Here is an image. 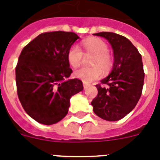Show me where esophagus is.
I'll return each instance as SVG.
<instances>
[{
  "label": "esophagus",
  "mask_w": 160,
  "mask_h": 160,
  "mask_svg": "<svg viewBox=\"0 0 160 160\" xmlns=\"http://www.w3.org/2000/svg\"><path fill=\"white\" fill-rule=\"evenodd\" d=\"M83 86H84V89H87L88 87V84H86V83H83Z\"/></svg>",
  "instance_id": "34e87169"
}]
</instances>
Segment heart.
<instances>
[{"instance_id":"b5f03b06","label":"heart","mask_w":160,"mask_h":160,"mask_svg":"<svg viewBox=\"0 0 160 160\" xmlns=\"http://www.w3.org/2000/svg\"><path fill=\"white\" fill-rule=\"evenodd\" d=\"M83 47L86 54L94 55L92 59V65L95 67H82L74 72V76L85 83H90L99 79L102 76V71H106L111 65L109 56V48L105 42L99 38H93L83 42ZM84 54L78 46H72L68 52V61L73 68H76L81 63Z\"/></svg>"}]
</instances>
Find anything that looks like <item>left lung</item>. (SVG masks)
I'll return each instance as SVG.
<instances>
[{
    "label": "left lung",
    "instance_id": "8db88e82",
    "mask_svg": "<svg viewBox=\"0 0 160 160\" xmlns=\"http://www.w3.org/2000/svg\"><path fill=\"white\" fill-rule=\"evenodd\" d=\"M109 41L113 51L110 73L96 85L97 97L92 101L94 113L104 120L115 122L130 113L141 97L144 82L142 56L124 36L101 32L94 34Z\"/></svg>",
    "mask_w": 160,
    "mask_h": 160
}]
</instances>
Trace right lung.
Segmentation results:
<instances>
[{
	"mask_svg": "<svg viewBox=\"0 0 160 160\" xmlns=\"http://www.w3.org/2000/svg\"><path fill=\"white\" fill-rule=\"evenodd\" d=\"M80 37L73 32H47L23 48L16 67L18 95L23 109L43 125L67 115L71 97L84 89L81 80H69L68 52Z\"/></svg>",
	"mask_w": 160,
	"mask_h": 160,
	"instance_id": "right-lung-1",
	"label": "right lung"
}]
</instances>
